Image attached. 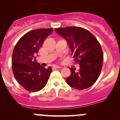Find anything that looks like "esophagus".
Returning a JSON list of instances; mask_svg holds the SVG:
<instances>
[{
  "label": "esophagus",
  "mask_w": 120,
  "mask_h": 120,
  "mask_svg": "<svg viewBox=\"0 0 120 120\" xmlns=\"http://www.w3.org/2000/svg\"><path fill=\"white\" fill-rule=\"evenodd\" d=\"M53 67L54 68H60L61 67L59 66H57V65H54V66H53Z\"/></svg>",
  "instance_id": "obj_1"
}]
</instances>
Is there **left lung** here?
<instances>
[{"label": "left lung", "instance_id": "1", "mask_svg": "<svg viewBox=\"0 0 120 120\" xmlns=\"http://www.w3.org/2000/svg\"><path fill=\"white\" fill-rule=\"evenodd\" d=\"M55 31L67 41L74 60L79 69L70 68L71 75L66 78L71 87L79 90L87 89L95 83L100 74L103 55L101 47L95 36L78 26L56 28Z\"/></svg>", "mask_w": 120, "mask_h": 120}]
</instances>
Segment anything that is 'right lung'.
Wrapping results in <instances>:
<instances>
[{
    "instance_id": "1",
    "label": "right lung",
    "mask_w": 120,
    "mask_h": 120,
    "mask_svg": "<svg viewBox=\"0 0 120 120\" xmlns=\"http://www.w3.org/2000/svg\"><path fill=\"white\" fill-rule=\"evenodd\" d=\"M53 28L37 29L27 32L15 45L12 55V70L14 77L30 92H37L47 83L51 67L45 68L36 61V54Z\"/></svg>"
}]
</instances>
